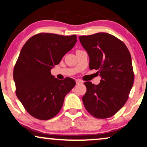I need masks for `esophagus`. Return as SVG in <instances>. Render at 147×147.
Masks as SVG:
<instances>
[{"mask_svg": "<svg viewBox=\"0 0 147 147\" xmlns=\"http://www.w3.org/2000/svg\"><path fill=\"white\" fill-rule=\"evenodd\" d=\"M76 84H83V82H82V80H77L76 81Z\"/></svg>", "mask_w": 147, "mask_h": 147, "instance_id": "obj_1", "label": "esophagus"}]
</instances>
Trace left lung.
<instances>
[{
    "label": "left lung",
    "mask_w": 147,
    "mask_h": 147,
    "mask_svg": "<svg viewBox=\"0 0 147 147\" xmlns=\"http://www.w3.org/2000/svg\"><path fill=\"white\" fill-rule=\"evenodd\" d=\"M88 52L90 69L98 70L102 80L98 85L90 82L82 97L86 109L94 117L110 118L127 101L134 74L131 55L121 40L106 33L80 36Z\"/></svg>",
    "instance_id": "left-lung-1"
}]
</instances>
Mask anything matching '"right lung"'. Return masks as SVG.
I'll use <instances>...</instances> for the list:
<instances>
[{"instance_id":"right-lung-1","label":"right lung","mask_w":147,"mask_h":147,"mask_svg":"<svg viewBox=\"0 0 147 147\" xmlns=\"http://www.w3.org/2000/svg\"><path fill=\"white\" fill-rule=\"evenodd\" d=\"M77 41L76 35L41 33L23 45L13 70L16 95L30 115L49 120L59 113L64 98L76 85L74 80H59L51 74L54 65Z\"/></svg>"}]
</instances>
